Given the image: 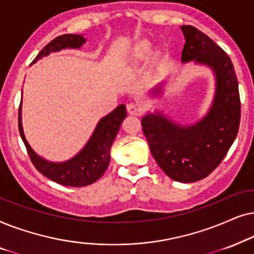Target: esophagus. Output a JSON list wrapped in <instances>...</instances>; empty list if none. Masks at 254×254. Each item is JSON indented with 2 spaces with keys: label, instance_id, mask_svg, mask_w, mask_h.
I'll list each match as a JSON object with an SVG mask.
<instances>
[{
  "label": "esophagus",
  "instance_id": "esophagus-1",
  "mask_svg": "<svg viewBox=\"0 0 254 254\" xmlns=\"http://www.w3.org/2000/svg\"><path fill=\"white\" fill-rule=\"evenodd\" d=\"M127 113H129L130 115H133V116H139V115L141 114L140 108L138 107L137 104H133V103L127 104Z\"/></svg>",
  "mask_w": 254,
  "mask_h": 254
}]
</instances>
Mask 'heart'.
Listing matches in <instances>:
<instances>
[{"label": "heart", "mask_w": 254, "mask_h": 254, "mask_svg": "<svg viewBox=\"0 0 254 254\" xmlns=\"http://www.w3.org/2000/svg\"><path fill=\"white\" fill-rule=\"evenodd\" d=\"M151 53V44L148 42H140L134 45L132 50V59H145Z\"/></svg>", "instance_id": "b5f03b06"}]
</instances>
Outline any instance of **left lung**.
I'll use <instances>...</instances> for the list:
<instances>
[{
	"instance_id": "1",
	"label": "left lung",
	"mask_w": 254,
	"mask_h": 254,
	"mask_svg": "<svg viewBox=\"0 0 254 254\" xmlns=\"http://www.w3.org/2000/svg\"><path fill=\"white\" fill-rule=\"evenodd\" d=\"M185 46L181 63L210 68L215 76V94L208 113L194 124L178 123L160 110L141 118L143 132L157 164L167 177L179 182L207 178L228 153L241 122L238 81L231 59L214 40L191 25H182ZM164 82L148 92L161 96Z\"/></svg>"
}]
</instances>
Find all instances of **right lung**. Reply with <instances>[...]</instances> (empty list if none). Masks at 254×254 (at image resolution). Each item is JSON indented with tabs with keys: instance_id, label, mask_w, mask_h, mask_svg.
<instances>
[{
	"instance_id": "add662e5",
	"label": "right lung",
	"mask_w": 254,
	"mask_h": 254,
	"mask_svg": "<svg viewBox=\"0 0 254 254\" xmlns=\"http://www.w3.org/2000/svg\"><path fill=\"white\" fill-rule=\"evenodd\" d=\"M84 43L86 38L83 35L69 33V35L59 36L40 51L32 64L53 52H59L66 49H80ZM125 117H127V109L124 104H121L107 116L101 118L92 136L80 152H77L73 158L62 162L46 160L45 158L37 154L30 146L23 130L22 101L18 110V127L23 143L37 171L59 185L69 186V187H84L99 180L107 171L110 162V148Z\"/></svg>"
}]
</instances>
